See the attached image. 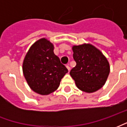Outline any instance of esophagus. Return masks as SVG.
Instances as JSON below:
<instances>
[{"label": "esophagus", "instance_id": "obj_1", "mask_svg": "<svg viewBox=\"0 0 127 127\" xmlns=\"http://www.w3.org/2000/svg\"><path fill=\"white\" fill-rule=\"evenodd\" d=\"M66 68H67V69H68V71H70V66H69V64H66Z\"/></svg>", "mask_w": 127, "mask_h": 127}]
</instances>
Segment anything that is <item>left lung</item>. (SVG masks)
I'll list each match as a JSON object with an SVG mask.
<instances>
[{
	"label": "left lung",
	"instance_id": "8db88e82",
	"mask_svg": "<svg viewBox=\"0 0 127 127\" xmlns=\"http://www.w3.org/2000/svg\"><path fill=\"white\" fill-rule=\"evenodd\" d=\"M76 66L70 71L77 87L86 93H93L102 88L109 73V64L99 50L91 44L73 47Z\"/></svg>",
	"mask_w": 127,
	"mask_h": 127
}]
</instances>
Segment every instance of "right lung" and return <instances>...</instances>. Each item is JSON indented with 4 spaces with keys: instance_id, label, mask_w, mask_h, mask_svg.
<instances>
[{
    "instance_id": "1",
    "label": "right lung",
    "mask_w": 127,
    "mask_h": 127,
    "mask_svg": "<svg viewBox=\"0 0 127 127\" xmlns=\"http://www.w3.org/2000/svg\"><path fill=\"white\" fill-rule=\"evenodd\" d=\"M22 69L29 86L42 95L54 92L68 72L54 54L52 43L45 38L39 39L31 47L24 60Z\"/></svg>"
}]
</instances>
